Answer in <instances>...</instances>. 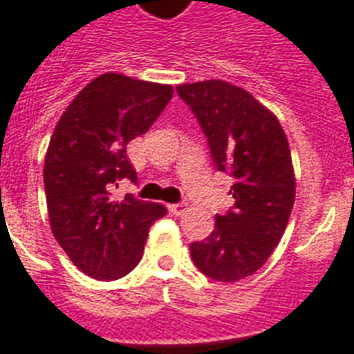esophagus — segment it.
<instances>
[{
	"instance_id": "34e87169",
	"label": "esophagus",
	"mask_w": 354,
	"mask_h": 354,
	"mask_svg": "<svg viewBox=\"0 0 354 354\" xmlns=\"http://www.w3.org/2000/svg\"><path fill=\"white\" fill-rule=\"evenodd\" d=\"M169 211H171L172 215H183L185 211H187V202H178V204H169Z\"/></svg>"
}]
</instances>
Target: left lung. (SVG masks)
I'll return each mask as SVG.
<instances>
[{"label":"left lung","instance_id":"8db88e82","mask_svg":"<svg viewBox=\"0 0 354 354\" xmlns=\"http://www.w3.org/2000/svg\"><path fill=\"white\" fill-rule=\"evenodd\" d=\"M207 138L216 171L233 178V205L215 230L191 242L196 268L235 283L255 274L277 246L290 218L296 182L290 147L279 121L255 97L224 80L176 88Z\"/></svg>","mask_w":354,"mask_h":354}]
</instances>
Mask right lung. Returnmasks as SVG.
<instances>
[{
    "mask_svg": "<svg viewBox=\"0 0 354 354\" xmlns=\"http://www.w3.org/2000/svg\"><path fill=\"white\" fill-rule=\"evenodd\" d=\"M172 88L104 73L91 80L58 121L44 165L51 230L68 257L93 279H119L141 261L152 222L165 205L127 194L112 200L121 180L138 182L127 145L149 130Z\"/></svg>",
    "mask_w": 354,
    "mask_h": 354,
    "instance_id": "add662e5",
    "label": "right lung"
}]
</instances>
